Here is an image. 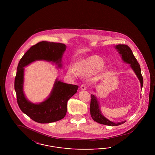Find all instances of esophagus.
Listing matches in <instances>:
<instances>
[{
	"label": "esophagus",
	"instance_id": "34e87169",
	"mask_svg": "<svg viewBox=\"0 0 155 155\" xmlns=\"http://www.w3.org/2000/svg\"><path fill=\"white\" fill-rule=\"evenodd\" d=\"M86 88H87L86 84H83L81 86V89L82 90H84L86 89Z\"/></svg>",
	"mask_w": 155,
	"mask_h": 155
}]
</instances>
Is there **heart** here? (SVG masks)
Masks as SVG:
<instances>
[{
  "label": "heart",
  "instance_id": "1",
  "mask_svg": "<svg viewBox=\"0 0 155 155\" xmlns=\"http://www.w3.org/2000/svg\"><path fill=\"white\" fill-rule=\"evenodd\" d=\"M103 65L102 60L99 57H90L79 62L75 65V70L69 69L68 71V74L74 77L77 75V74L80 75H86L101 69Z\"/></svg>",
  "mask_w": 155,
  "mask_h": 155
}]
</instances>
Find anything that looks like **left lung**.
Masks as SVG:
<instances>
[{
    "mask_svg": "<svg viewBox=\"0 0 155 155\" xmlns=\"http://www.w3.org/2000/svg\"><path fill=\"white\" fill-rule=\"evenodd\" d=\"M115 49L122 57V59L124 62L130 64L132 69L135 72L136 76L140 82L141 87L142 89L143 85V78L141 75L140 66L137 61L136 58L134 56L130 48L127 45L119 44L115 46ZM90 115L94 121L102 124L107 125L110 126H117L125 123L123 121L118 123L111 122L108 119L104 117L100 110L99 102L95 95H91L90 102Z\"/></svg>",
    "mask_w": 155,
    "mask_h": 155,
    "instance_id": "left-lung-1",
    "label": "left lung"
}]
</instances>
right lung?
I'll return each instance as SVG.
<instances>
[{"label": "right lung", "mask_w": 155, "mask_h": 155, "mask_svg": "<svg viewBox=\"0 0 155 155\" xmlns=\"http://www.w3.org/2000/svg\"><path fill=\"white\" fill-rule=\"evenodd\" d=\"M66 45L57 42L41 41L31 47L19 61L15 79V90L20 110L35 122L49 123L65 117L67 102L75 94L78 86L56 79L49 97L40 103H33L25 98L23 91L24 67L32 62L45 60L55 62L61 68V60Z\"/></svg>", "instance_id": "1"}]
</instances>
